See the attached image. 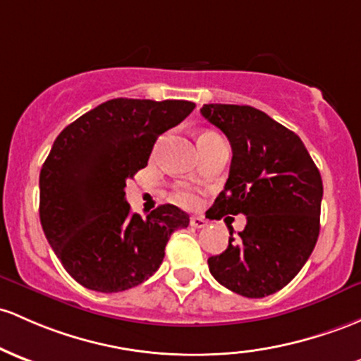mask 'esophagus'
<instances>
[{
    "instance_id": "obj_1",
    "label": "esophagus",
    "mask_w": 361,
    "mask_h": 361,
    "mask_svg": "<svg viewBox=\"0 0 361 361\" xmlns=\"http://www.w3.org/2000/svg\"><path fill=\"white\" fill-rule=\"evenodd\" d=\"M190 224H192L193 228L200 229V228H205V226H207V221H205L202 216H192L190 217Z\"/></svg>"
}]
</instances>
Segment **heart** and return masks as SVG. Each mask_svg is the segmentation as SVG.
<instances>
[{
    "mask_svg": "<svg viewBox=\"0 0 361 361\" xmlns=\"http://www.w3.org/2000/svg\"><path fill=\"white\" fill-rule=\"evenodd\" d=\"M209 135H216V133L205 132L202 133L200 137H209ZM174 200H176L180 205H185V207H195V205L199 204V195H197L195 190L188 187H180L176 188V192H174Z\"/></svg>",
    "mask_w": 361,
    "mask_h": 361,
    "instance_id": "1",
    "label": "heart"
}]
</instances>
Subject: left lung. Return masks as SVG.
<instances>
[{
  "mask_svg": "<svg viewBox=\"0 0 361 361\" xmlns=\"http://www.w3.org/2000/svg\"><path fill=\"white\" fill-rule=\"evenodd\" d=\"M202 116L228 137L233 159L211 219L247 216L221 255L207 260L217 283L247 298L283 290L302 271L320 231L322 178L302 138L252 106L204 104ZM228 219V217H226Z\"/></svg>",
  "mask_w": 361,
  "mask_h": 361,
  "instance_id": "1",
  "label": "left lung"
}]
</instances>
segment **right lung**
Returning <instances> with one entry per match:
<instances>
[{
  "instance_id": "obj_1",
  "label": "right lung",
  "mask_w": 361,
  "mask_h": 361,
  "mask_svg": "<svg viewBox=\"0 0 361 361\" xmlns=\"http://www.w3.org/2000/svg\"><path fill=\"white\" fill-rule=\"evenodd\" d=\"M190 101L111 99L54 140L39 176V216L63 267L87 290L118 293L159 269L174 229L190 217L164 204L130 211L126 181L147 166L157 137L192 113Z\"/></svg>"
}]
</instances>
